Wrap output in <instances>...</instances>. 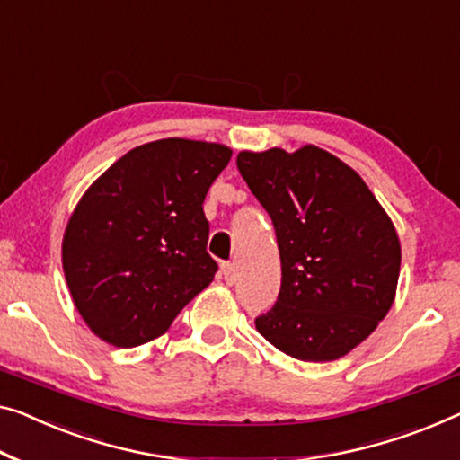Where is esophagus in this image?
<instances>
[{"mask_svg":"<svg viewBox=\"0 0 460 460\" xmlns=\"http://www.w3.org/2000/svg\"><path fill=\"white\" fill-rule=\"evenodd\" d=\"M221 272H223V279L227 280L229 285L235 283V264L223 262V264H221Z\"/></svg>","mask_w":460,"mask_h":460,"instance_id":"esophagus-1","label":"esophagus"}]
</instances>
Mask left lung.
<instances>
[{
    "label": "left lung",
    "instance_id": "8db88e82",
    "mask_svg": "<svg viewBox=\"0 0 460 460\" xmlns=\"http://www.w3.org/2000/svg\"><path fill=\"white\" fill-rule=\"evenodd\" d=\"M237 167L272 218L283 272L258 332L301 361L345 358L394 304V223L358 171L314 144L242 150Z\"/></svg>",
    "mask_w": 460,
    "mask_h": 460
}]
</instances>
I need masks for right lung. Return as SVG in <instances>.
I'll return each instance as SVG.
<instances>
[{"label": "right lung", "mask_w": 460, "mask_h": 460, "mask_svg": "<svg viewBox=\"0 0 460 460\" xmlns=\"http://www.w3.org/2000/svg\"><path fill=\"white\" fill-rule=\"evenodd\" d=\"M233 150L163 138L136 146L82 194L66 225L61 264L82 320L129 349L159 339L212 283L202 204Z\"/></svg>", "instance_id": "obj_1"}]
</instances>
